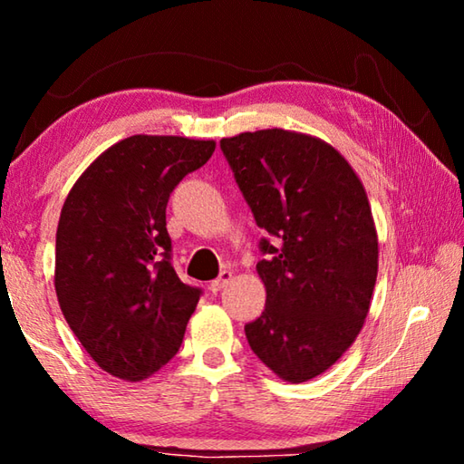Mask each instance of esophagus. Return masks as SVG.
<instances>
[{"instance_id":"esophagus-1","label":"esophagus","mask_w":464,"mask_h":464,"mask_svg":"<svg viewBox=\"0 0 464 464\" xmlns=\"http://www.w3.org/2000/svg\"><path fill=\"white\" fill-rule=\"evenodd\" d=\"M231 278H233V272H229V270H223V272H221V276H218L217 280L210 282L208 288L213 290V293H218V290L225 288V285H229Z\"/></svg>"}]
</instances>
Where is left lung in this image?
Instances as JSON below:
<instances>
[{
  "mask_svg": "<svg viewBox=\"0 0 464 464\" xmlns=\"http://www.w3.org/2000/svg\"><path fill=\"white\" fill-rule=\"evenodd\" d=\"M260 229L262 315L246 325L254 354L288 382L343 356L364 325L379 272V235L362 182L324 139L285 129L221 140Z\"/></svg>",
  "mask_w": 464,
  "mask_h": 464,
  "instance_id": "8db88e82",
  "label": "left lung"
}]
</instances>
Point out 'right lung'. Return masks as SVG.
<instances>
[{
	"label": "right lung",
	"instance_id": "1",
	"mask_svg": "<svg viewBox=\"0 0 464 464\" xmlns=\"http://www.w3.org/2000/svg\"><path fill=\"white\" fill-rule=\"evenodd\" d=\"M215 140L132 135L98 155L61 208L54 290L102 371L143 381L176 356L200 290L171 266L166 207Z\"/></svg>",
	"mask_w": 464,
	"mask_h": 464
}]
</instances>
